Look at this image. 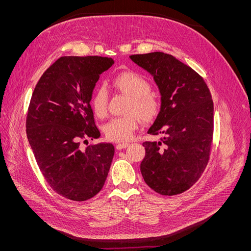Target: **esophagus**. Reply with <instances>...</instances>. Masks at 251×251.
I'll list each match as a JSON object with an SVG mask.
<instances>
[{"instance_id":"34e87169","label":"esophagus","mask_w":251,"mask_h":251,"mask_svg":"<svg viewBox=\"0 0 251 251\" xmlns=\"http://www.w3.org/2000/svg\"><path fill=\"white\" fill-rule=\"evenodd\" d=\"M127 147H130V143H126V142H124V143H117L116 144V149L117 150H123V149H126Z\"/></svg>"}]
</instances>
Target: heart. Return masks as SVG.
Listing matches in <instances>:
<instances>
[{
	"label": "heart",
	"mask_w": 251,
	"mask_h": 251,
	"mask_svg": "<svg viewBox=\"0 0 251 251\" xmlns=\"http://www.w3.org/2000/svg\"><path fill=\"white\" fill-rule=\"evenodd\" d=\"M113 85L121 92L130 96L126 116L112 118L103 126V132L107 138L113 141L130 140L134 132L143 121L153 120L160 110V103L153 93L149 92L150 83L140 74L133 71H125L116 75L113 79ZM91 105L97 116L103 117L108 112V92L104 87L96 89Z\"/></svg>",
	"instance_id": "b5f03b06"
}]
</instances>
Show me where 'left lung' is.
Returning <instances> with one entry per match:
<instances>
[{
  "label": "left lung",
  "mask_w": 251,
  "mask_h": 251,
  "mask_svg": "<svg viewBox=\"0 0 251 251\" xmlns=\"http://www.w3.org/2000/svg\"><path fill=\"white\" fill-rule=\"evenodd\" d=\"M130 58L148 71L160 92V111L148 133L162 134L146 141L140 171L146 183L173 196L193 186L206 168L214 132V102L204 79L191 67L163 52Z\"/></svg>",
  "instance_id": "left-lung-1"
}]
</instances>
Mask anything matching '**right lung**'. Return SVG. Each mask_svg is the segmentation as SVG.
<instances>
[{
  "mask_svg": "<svg viewBox=\"0 0 251 251\" xmlns=\"http://www.w3.org/2000/svg\"><path fill=\"white\" fill-rule=\"evenodd\" d=\"M113 64L111 57L63 56L44 72L31 96L26 120L29 144L45 179L67 199H91L110 171L113 144L81 150L80 140L100 137L90 102L100 75Z\"/></svg>",
  "mask_w": 251,
  "mask_h": 251,
  "instance_id": "1",
  "label": "right lung"
}]
</instances>
